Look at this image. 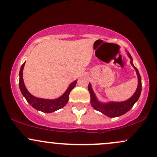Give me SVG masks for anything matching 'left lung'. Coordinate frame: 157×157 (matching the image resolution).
<instances>
[{
	"instance_id": "8db88e82",
	"label": "left lung",
	"mask_w": 157,
	"mask_h": 157,
	"mask_svg": "<svg viewBox=\"0 0 157 157\" xmlns=\"http://www.w3.org/2000/svg\"><path fill=\"white\" fill-rule=\"evenodd\" d=\"M128 55L129 58L131 59V64L133 67L134 68L135 71H136V75L138 77V86L136 89V91L132 97L130 99H128L126 101L123 102H110L108 103H102V102H99L97 100L96 96H95L94 93L92 88H91V84H89L88 86V89L91 95V105L92 107L97 111H100V112L106 115L109 117H120L121 115H123L124 113L130 110L133 105H134L135 102L138 100L139 97L140 96L142 91V83H141V77H140V73H139L137 68L134 66L132 62V57L130 54L128 52Z\"/></svg>"
}]
</instances>
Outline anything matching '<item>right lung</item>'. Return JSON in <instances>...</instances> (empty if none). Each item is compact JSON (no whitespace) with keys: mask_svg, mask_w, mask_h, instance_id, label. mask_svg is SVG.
<instances>
[{"mask_svg":"<svg viewBox=\"0 0 157 157\" xmlns=\"http://www.w3.org/2000/svg\"><path fill=\"white\" fill-rule=\"evenodd\" d=\"M26 63V62H25ZM25 63L21 66V69H20V80H19V87L22 93L23 96L26 98V101L31 105L34 109L38 111H42L44 113H52L54 111H57L58 109H62L66 105L68 101V97L71 91L75 88V85L77 83V80L74 81L70 84L68 88L65 91V93L62 96L58 97V98L55 99V100H46V99L38 98V97H34L28 91L25 86L24 82L23 79V70L24 67Z\"/></svg>","mask_w":157,"mask_h":157,"instance_id":"add662e5","label":"right lung"}]
</instances>
